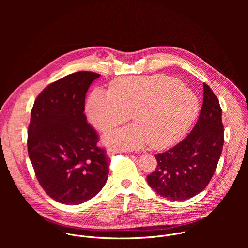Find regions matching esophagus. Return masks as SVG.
Here are the masks:
<instances>
[{
	"label": "esophagus",
	"instance_id": "1",
	"mask_svg": "<svg viewBox=\"0 0 248 248\" xmlns=\"http://www.w3.org/2000/svg\"><path fill=\"white\" fill-rule=\"evenodd\" d=\"M120 152H121V150L118 149V148H108L107 149V155L108 156H113V155L118 154Z\"/></svg>",
	"mask_w": 248,
	"mask_h": 248
}]
</instances>
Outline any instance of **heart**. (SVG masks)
I'll return each mask as SVG.
<instances>
[{"label": "heart", "instance_id": "b5f03b06", "mask_svg": "<svg viewBox=\"0 0 248 248\" xmlns=\"http://www.w3.org/2000/svg\"><path fill=\"white\" fill-rule=\"evenodd\" d=\"M199 110L194 93L165 76L131 77L114 81L110 91L95 89L88 97L89 123L102 132L127 122L134 124L105 135L110 145L138 149L149 143L166 148L181 139L195 121Z\"/></svg>", "mask_w": 248, "mask_h": 248}]
</instances>
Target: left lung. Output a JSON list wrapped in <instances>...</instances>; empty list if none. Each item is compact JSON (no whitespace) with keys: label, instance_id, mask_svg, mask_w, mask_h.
<instances>
[{"label":"left lung","instance_id":"8db88e82","mask_svg":"<svg viewBox=\"0 0 248 248\" xmlns=\"http://www.w3.org/2000/svg\"><path fill=\"white\" fill-rule=\"evenodd\" d=\"M203 90V105L195 126L182 142L155 155L157 168L147 175L150 187L170 200H186L200 193L210 183L222 154V109L206 83Z\"/></svg>","mask_w":248,"mask_h":248}]
</instances>
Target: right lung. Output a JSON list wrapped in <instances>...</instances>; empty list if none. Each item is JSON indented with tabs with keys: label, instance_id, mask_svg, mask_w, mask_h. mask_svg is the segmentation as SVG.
I'll return each instance as SVG.
<instances>
[{
	"label": "right lung",
	"instance_id": "right-lung-1",
	"mask_svg": "<svg viewBox=\"0 0 248 248\" xmlns=\"http://www.w3.org/2000/svg\"><path fill=\"white\" fill-rule=\"evenodd\" d=\"M100 75L78 72L48 85L31 110L27 148L36 178L54 200L78 205L103 188L109 174L106 150L87 124L84 101Z\"/></svg>",
	"mask_w": 248,
	"mask_h": 248
}]
</instances>
